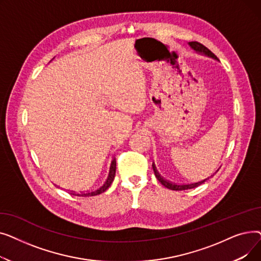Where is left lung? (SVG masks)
Instances as JSON below:
<instances>
[{
    "label": "left lung",
    "instance_id": "obj_1",
    "mask_svg": "<svg viewBox=\"0 0 261 261\" xmlns=\"http://www.w3.org/2000/svg\"><path fill=\"white\" fill-rule=\"evenodd\" d=\"M188 44H189V46H190L191 48L195 49L197 53L203 54V55H205V56H207V57H211V58H213V59L218 60L217 56H216V55H215L214 53H212L206 46H204L203 44L197 42V41H193V42H189ZM152 168H153L154 174H155V176H156V179L159 180V182H161V184H162L163 186H165L166 188H169V189H171V190H186V189H190V188H195V187L201 185L202 183H204L205 181L207 180V179H205V180H203V181H200V182H197V183H191V184H174V183H171V182H169V181H167V180H165V179H163V176H161V174L158 172V170H156V168H155V165H154V163L152 164ZM218 170H219V169H218Z\"/></svg>",
    "mask_w": 261,
    "mask_h": 261
}]
</instances>
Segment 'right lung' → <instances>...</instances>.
Wrapping results in <instances>:
<instances>
[{
  "label": "right lung",
  "mask_w": 261,
  "mask_h": 261,
  "mask_svg": "<svg viewBox=\"0 0 261 261\" xmlns=\"http://www.w3.org/2000/svg\"><path fill=\"white\" fill-rule=\"evenodd\" d=\"M115 171H116V161L115 159L112 161L111 163V167H110V171H109V175L107 177L106 182L97 189L92 190V191H87V193H80V194H73L75 196H79V197H92V196H97L102 194L103 191H106L110 186H111L114 176H115Z\"/></svg>",
  "instance_id": "right-lung-1"
}]
</instances>
